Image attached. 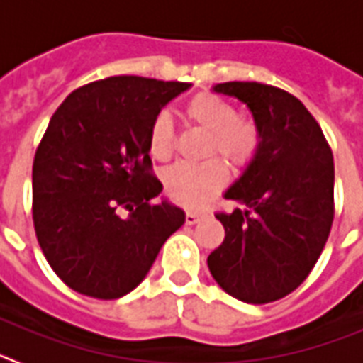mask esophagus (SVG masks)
I'll return each mask as SVG.
<instances>
[{
    "instance_id": "esophagus-1",
    "label": "esophagus",
    "mask_w": 363,
    "mask_h": 363,
    "mask_svg": "<svg viewBox=\"0 0 363 363\" xmlns=\"http://www.w3.org/2000/svg\"><path fill=\"white\" fill-rule=\"evenodd\" d=\"M185 221H187L189 225H194V223H198V221H200V214L187 213V216H185Z\"/></svg>"
}]
</instances>
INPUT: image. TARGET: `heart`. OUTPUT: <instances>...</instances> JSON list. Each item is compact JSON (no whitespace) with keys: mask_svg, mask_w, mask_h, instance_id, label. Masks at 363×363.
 <instances>
[{"mask_svg":"<svg viewBox=\"0 0 363 363\" xmlns=\"http://www.w3.org/2000/svg\"><path fill=\"white\" fill-rule=\"evenodd\" d=\"M189 120L211 134L207 154H221L230 165L245 167L255 160L259 147V130L252 121L238 118L229 101L200 92L185 108ZM149 150L154 158L165 162L174 152V127L171 118L160 114L150 125ZM229 179V171L221 160L203 163H178L163 176L167 194L187 209H201L209 203Z\"/></svg>","mask_w":363,"mask_h":363,"instance_id":"1","label":"heart"}]
</instances>
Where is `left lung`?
Returning <instances> with one entry per match:
<instances>
[{"label": "left lung", "instance_id": "1", "mask_svg": "<svg viewBox=\"0 0 363 363\" xmlns=\"http://www.w3.org/2000/svg\"><path fill=\"white\" fill-rule=\"evenodd\" d=\"M214 92L247 105L259 130L255 160L223 196L245 205L216 214L225 240L207 265L230 296L269 303L293 293L323 251L335 216V163L320 125L277 86L227 82Z\"/></svg>", "mask_w": 363, "mask_h": 363}]
</instances>
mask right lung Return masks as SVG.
Masks as SVG:
<instances>
[{
  "mask_svg": "<svg viewBox=\"0 0 363 363\" xmlns=\"http://www.w3.org/2000/svg\"><path fill=\"white\" fill-rule=\"evenodd\" d=\"M191 83L112 76L67 96L32 165V218L45 258L70 289L121 298L185 223L150 174L149 133Z\"/></svg>",
  "mask_w": 363,
  "mask_h": 363,
  "instance_id": "obj_1",
  "label": "right lung"
}]
</instances>
